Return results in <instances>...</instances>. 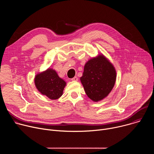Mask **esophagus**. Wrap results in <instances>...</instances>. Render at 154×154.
Wrapping results in <instances>:
<instances>
[{"label": "esophagus", "instance_id": "obj_1", "mask_svg": "<svg viewBox=\"0 0 154 154\" xmlns=\"http://www.w3.org/2000/svg\"><path fill=\"white\" fill-rule=\"evenodd\" d=\"M72 81H77L78 80V78H77V77H74V78H72V79H71Z\"/></svg>", "mask_w": 154, "mask_h": 154}]
</instances>
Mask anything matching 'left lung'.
<instances>
[{
	"label": "left lung",
	"instance_id": "1",
	"mask_svg": "<svg viewBox=\"0 0 154 154\" xmlns=\"http://www.w3.org/2000/svg\"><path fill=\"white\" fill-rule=\"evenodd\" d=\"M80 80L87 96L97 102L112 91L116 80V71L109 60L100 54L85 63Z\"/></svg>",
	"mask_w": 154,
	"mask_h": 154
}]
</instances>
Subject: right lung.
Listing matches in <instances>:
<instances>
[{
  "label": "right lung",
  "mask_w": 154,
  "mask_h": 154,
  "mask_svg": "<svg viewBox=\"0 0 154 154\" xmlns=\"http://www.w3.org/2000/svg\"><path fill=\"white\" fill-rule=\"evenodd\" d=\"M34 82L38 91L51 100L60 98L66 85V82L58 76L55 70L50 68L38 73Z\"/></svg>",
  "instance_id": "right-lung-1"
}]
</instances>
